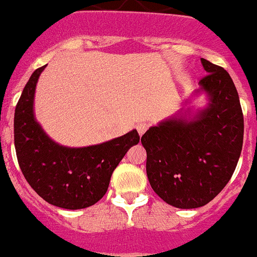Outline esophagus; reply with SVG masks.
<instances>
[{
    "label": "esophagus",
    "mask_w": 257,
    "mask_h": 257,
    "mask_svg": "<svg viewBox=\"0 0 257 257\" xmlns=\"http://www.w3.org/2000/svg\"><path fill=\"white\" fill-rule=\"evenodd\" d=\"M149 126H150V124H149L148 122H139V123L136 124V130H138L139 135H144L145 131L149 128Z\"/></svg>",
    "instance_id": "obj_1"
}]
</instances>
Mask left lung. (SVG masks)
Returning <instances> with one entry per match:
<instances>
[{
	"mask_svg": "<svg viewBox=\"0 0 257 257\" xmlns=\"http://www.w3.org/2000/svg\"><path fill=\"white\" fill-rule=\"evenodd\" d=\"M208 74L199 80L209 97L194 119L172 118L141 138L146 174L154 192L168 204L190 209L209 203L231 179L243 143V114L231 77L200 59Z\"/></svg>",
	"mask_w": 257,
	"mask_h": 257,
	"instance_id": "8db88e82",
	"label": "left lung"
}]
</instances>
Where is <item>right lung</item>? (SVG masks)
I'll list each match as a JSON object with an SVG mask.
<instances>
[{
    "mask_svg": "<svg viewBox=\"0 0 257 257\" xmlns=\"http://www.w3.org/2000/svg\"><path fill=\"white\" fill-rule=\"evenodd\" d=\"M44 68L33 73L15 109L17 161L30 187L48 203L65 209L87 208L106 194L112 173L140 136L133 130L107 143L78 149L54 143L34 118V94Z\"/></svg>",
    "mask_w": 257,
    "mask_h": 257,
    "instance_id": "obj_1",
    "label": "right lung"
}]
</instances>
